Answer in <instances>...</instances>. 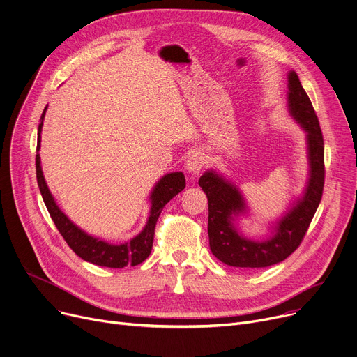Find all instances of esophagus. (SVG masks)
Instances as JSON below:
<instances>
[{
    "instance_id": "esophagus-1",
    "label": "esophagus",
    "mask_w": 357,
    "mask_h": 357,
    "mask_svg": "<svg viewBox=\"0 0 357 357\" xmlns=\"http://www.w3.org/2000/svg\"><path fill=\"white\" fill-rule=\"evenodd\" d=\"M205 164H206V159H205L204 153L193 152L186 160V169H188V172H190L193 175H198L204 169Z\"/></svg>"
}]
</instances>
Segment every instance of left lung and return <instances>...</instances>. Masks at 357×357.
<instances>
[{"instance_id": "1", "label": "left lung", "mask_w": 357, "mask_h": 357, "mask_svg": "<svg viewBox=\"0 0 357 357\" xmlns=\"http://www.w3.org/2000/svg\"><path fill=\"white\" fill-rule=\"evenodd\" d=\"M289 108L307 132L310 179L303 199L279 222L273 238L265 242L242 238L232 223V215L245 209L239 190L213 172L199 178V186L208 197L211 250L229 266L266 268L284 261L302 243L320 204L325 186V146L317 115L296 73L289 74Z\"/></svg>"}]
</instances>
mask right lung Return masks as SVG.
<instances>
[{"instance_id":"right-lung-1","label":"right lung","mask_w":357,"mask_h":357,"mask_svg":"<svg viewBox=\"0 0 357 357\" xmlns=\"http://www.w3.org/2000/svg\"><path fill=\"white\" fill-rule=\"evenodd\" d=\"M45 109L41 115L40 125H38V139H37V155H36V168H37V182L41 190L43 199L45 202V206L51 215V219L54 220L56 229L66 239L68 246L79 256L84 261L91 262L98 266L105 268H123V266H137L142 264L145 259L149 256L152 250L153 243V235H155V226L156 220L164 209V206L185 188V176L182 172H174L168 174L162 178L151 195L152 199V208L151 215L148 219V223L144 228V231L135 236L132 241H129L123 245H109L104 241H98L85 232H82L79 228L66 216L61 209L56 206L51 192L48 190V186L45 183L41 165H40V142H41V129H43V121H44Z\"/></svg>"}]
</instances>
